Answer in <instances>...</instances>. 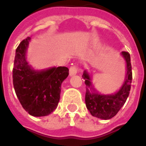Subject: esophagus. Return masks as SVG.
Segmentation results:
<instances>
[{
    "instance_id": "34e87169",
    "label": "esophagus",
    "mask_w": 146,
    "mask_h": 146,
    "mask_svg": "<svg viewBox=\"0 0 146 146\" xmlns=\"http://www.w3.org/2000/svg\"><path fill=\"white\" fill-rule=\"evenodd\" d=\"M77 73V67L76 66H72L70 68V76H73Z\"/></svg>"
}]
</instances>
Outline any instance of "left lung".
<instances>
[{"instance_id": "obj_1", "label": "left lung", "mask_w": 146, "mask_h": 146, "mask_svg": "<svg viewBox=\"0 0 146 146\" xmlns=\"http://www.w3.org/2000/svg\"><path fill=\"white\" fill-rule=\"evenodd\" d=\"M121 54L127 64V73L123 84L114 95H99L96 93L89 74L87 71L84 72L83 77L85 80L86 84V106L93 116L103 119H111L116 116L128 97L132 80L131 56L127 51H122Z\"/></svg>"}]
</instances>
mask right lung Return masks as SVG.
Instances as JSON below:
<instances>
[{"label":"right lung","instance_id":"obj_1","mask_svg":"<svg viewBox=\"0 0 146 146\" xmlns=\"http://www.w3.org/2000/svg\"><path fill=\"white\" fill-rule=\"evenodd\" d=\"M30 37L21 42L15 51L12 70L15 92L22 106L33 116H48L57 108L61 84L69 75L66 66L36 71L26 58Z\"/></svg>","mask_w":146,"mask_h":146}]
</instances>
